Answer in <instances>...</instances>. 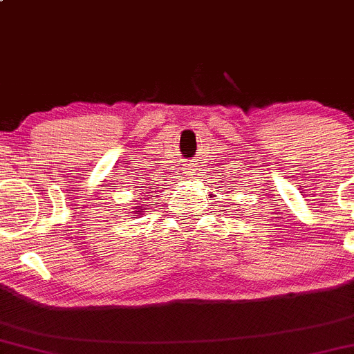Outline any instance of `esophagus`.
Listing matches in <instances>:
<instances>
[{"instance_id":"1","label":"esophagus","mask_w":354,"mask_h":354,"mask_svg":"<svg viewBox=\"0 0 354 354\" xmlns=\"http://www.w3.org/2000/svg\"><path fill=\"white\" fill-rule=\"evenodd\" d=\"M193 166H194V165H193V163H189V165H186V168H188V169H189V171H188V173H189V174H193V173H194V168H193Z\"/></svg>"}]
</instances>
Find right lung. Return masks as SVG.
Here are the masks:
<instances>
[{
  "label": "right lung",
  "mask_w": 354,
  "mask_h": 354,
  "mask_svg": "<svg viewBox=\"0 0 354 354\" xmlns=\"http://www.w3.org/2000/svg\"><path fill=\"white\" fill-rule=\"evenodd\" d=\"M151 188H156V186H149V183H145V186H138V194H140V200H145L143 196H148V193H149V189ZM145 206H140V208H136L135 211H133V214H135V216H138V214H141V213H145Z\"/></svg>",
  "instance_id": "obj_1"
}]
</instances>
